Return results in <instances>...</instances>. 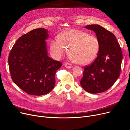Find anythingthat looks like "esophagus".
I'll return each instance as SVG.
<instances>
[{"mask_svg":"<svg viewBox=\"0 0 130 130\" xmlns=\"http://www.w3.org/2000/svg\"><path fill=\"white\" fill-rule=\"evenodd\" d=\"M64 65L65 67L66 68H67V69H70V68H71L72 67V65L70 63H66Z\"/></svg>","mask_w":130,"mask_h":130,"instance_id":"obj_1","label":"esophagus"}]
</instances>
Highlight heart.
<instances>
[{
  "label": "heart",
  "instance_id": "1",
  "mask_svg": "<svg viewBox=\"0 0 130 130\" xmlns=\"http://www.w3.org/2000/svg\"><path fill=\"white\" fill-rule=\"evenodd\" d=\"M51 48L59 57L69 50L70 59L80 65H87L97 58L100 42L96 36L77 29L66 30L51 44Z\"/></svg>",
  "mask_w": 130,
  "mask_h": 130
}]
</instances>
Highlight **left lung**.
I'll use <instances>...</instances> for the list:
<instances>
[{
    "label": "left lung",
    "mask_w": 130,
    "mask_h": 130,
    "mask_svg": "<svg viewBox=\"0 0 130 130\" xmlns=\"http://www.w3.org/2000/svg\"><path fill=\"white\" fill-rule=\"evenodd\" d=\"M96 33L100 49L95 61L84 68L82 87L90 94L103 92L114 85L120 75L123 55L115 36L98 25L85 26Z\"/></svg>",
    "instance_id": "left-lung-1"
}]
</instances>
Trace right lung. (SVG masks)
I'll use <instances>...</instances> for the list:
<instances>
[{"label":"right lung","instance_id":"add662e5","mask_svg":"<svg viewBox=\"0 0 130 130\" xmlns=\"http://www.w3.org/2000/svg\"><path fill=\"white\" fill-rule=\"evenodd\" d=\"M47 32L40 28L24 34L17 40L9 55L12 80L29 95L41 96L50 92L55 86V73L62 66L60 62L47 55Z\"/></svg>","mask_w":130,"mask_h":130}]
</instances>
